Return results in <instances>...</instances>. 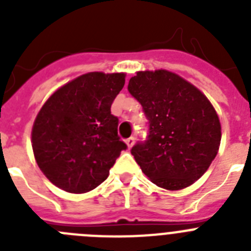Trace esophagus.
I'll list each match as a JSON object with an SVG mask.
<instances>
[{
	"instance_id": "34e87169",
	"label": "esophagus",
	"mask_w": 251,
	"mask_h": 251,
	"mask_svg": "<svg viewBox=\"0 0 251 251\" xmlns=\"http://www.w3.org/2000/svg\"><path fill=\"white\" fill-rule=\"evenodd\" d=\"M126 143H127L128 148H130V147H132V146L134 145V137H129V138H127V139H126Z\"/></svg>"
}]
</instances>
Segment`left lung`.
Instances as JSON below:
<instances>
[{"instance_id":"obj_1","label":"left lung","mask_w":251,"mask_h":251,"mask_svg":"<svg viewBox=\"0 0 251 251\" xmlns=\"http://www.w3.org/2000/svg\"><path fill=\"white\" fill-rule=\"evenodd\" d=\"M128 92L148 119L147 139L130 150L142 172L166 190L192 185L220 146L221 126L212 104L196 86L167 70L138 72Z\"/></svg>"}]
</instances>
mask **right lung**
<instances>
[{"label": "right lung", "instance_id": "1", "mask_svg": "<svg viewBox=\"0 0 251 251\" xmlns=\"http://www.w3.org/2000/svg\"><path fill=\"white\" fill-rule=\"evenodd\" d=\"M123 73H88L57 89L40 109L31 142L40 170L59 188L84 194L105 181L127 145L110 106Z\"/></svg>", "mask_w": 251, "mask_h": 251}]
</instances>
